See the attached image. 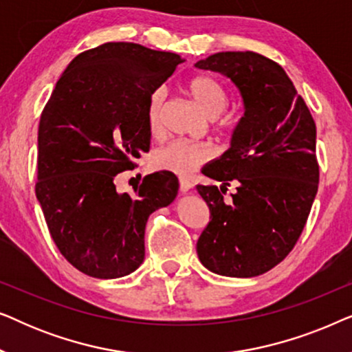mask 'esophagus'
I'll use <instances>...</instances> for the list:
<instances>
[{
    "instance_id": "34e87169",
    "label": "esophagus",
    "mask_w": 352,
    "mask_h": 352,
    "mask_svg": "<svg viewBox=\"0 0 352 352\" xmlns=\"http://www.w3.org/2000/svg\"><path fill=\"white\" fill-rule=\"evenodd\" d=\"M192 189V184L187 179H179V190L181 194H187Z\"/></svg>"
}]
</instances>
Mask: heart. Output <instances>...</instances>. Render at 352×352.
<instances>
[{
    "instance_id": "1",
    "label": "heart",
    "mask_w": 352,
    "mask_h": 352,
    "mask_svg": "<svg viewBox=\"0 0 352 352\" xmlns=\"http://www.w3.org/2000/svg\"><path fill=\"white\" fill-rule=\"evenodd\" d=\"M186 93L192 102L206 118L214 120L228 109V93L218 80L210 75H197L187 81ZM165 94L162 89L153 91L147 102V128L152 134L160 129V113ZM213 148L206 144L173 141L152 153V166L158 171H170L173 175L187 177L197 168L211 160Z\"/></svg>"
}]
</instances>
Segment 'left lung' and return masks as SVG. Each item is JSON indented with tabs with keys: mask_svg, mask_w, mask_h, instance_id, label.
Returning <instances> with one entry per match:
<instances>
[{
	"mask_svg": "<svg viewBox=\"0 0 352 352\" xmlns=\"http://www.w3.org/2000/svg\"><path fill=\"white\" fill-rule=\"evenodd\" d=\"M195 67L228 76L243 100L230 147L201 171L223 186H197L210 208L197 254L219 276H261L295 247L316 199L314 118L285 70L258 52H218ZM230 182L238 192L224 201Z\"/></svg>",
	"mask_w": 352,
	"mask_h": 352,
	"instance_id": "left-lung-1",
	"label": "left lung"
}]
</instances>
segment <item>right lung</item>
I'll list each match as a JSON object with an SVG mask.
<instances>
[{
  "label": "right lung",
  "instance_id": "1",
  "mask_svg": "<svg viewBox=\"0 0 352 352\" xmlns=\"http://www.w3.org/2000/svg\"><path fill=\"white\" fill-rule=\"evenodd\" d=\"M182 57L136 43H104L70 62L38 126L36 199L56 247L80 272L118 278L144 261L148 216L177 195L170 171L134 194L115 179L151 147L147 102Z\"/></svg>",
  "mask_w": 352,
  "mask_h": 352
}]
</instances>
